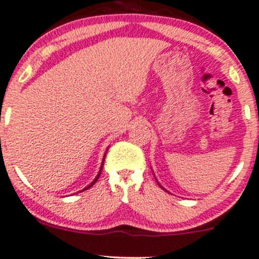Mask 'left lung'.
I'll use <instances>...</instances> for the list:
<instances>
[{
  "instance_id": "8db88e82",
  "label": "left lung",
  "mask_w": 259,
  "mask_h": 259,
  "mask_svg": "<svg viewBox=\"0 0 259 259\" xmlns=\"http://www.w3.org/2000/svg\"><path fill=\"white\" fill-rule=\"evenodd\" d=\"M158 184H159V182H158ZM159 186H160V185H159ZM160 187H161V186H160Z\"/></svg>"
}]
</instances>
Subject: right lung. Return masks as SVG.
<instances>
[{
	"label": "right lung",
	"instance_id": "1",
	"mask_svg": "<svg viewBox=\"0 0 259 259\" xmlns=\"http://www.w3.org/2000/svg\"><path fill=\"white\" fill-rule=\"evenodd\" d=\"M106 152H107V150H106ZM105 155H106V153H105ZM105 155H104V159H103V162H101V166H100V170H99L98 175H97V177H95V179H94V181H93L91 185H88V186H87V187H85V188H84V190H82V191H85V190H88V188H91V187H92V186H93V185H94V184H95V182H97V181H98L99 176H100V174H101V170H103V165H104V160H105Z\"/></svg>",
	"mask_w": 259,
	"mask_h": 259
}]
</instances>
